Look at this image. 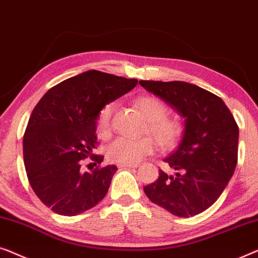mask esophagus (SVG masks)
I'll return each instance as SVG.
<instances>
[{"label":"esophagus","instance_id":"34e87169","mask_svg":"<svg viewBox=\"0 0 258 258\" xmlns=\"http://www.w3.org/2000/svg\"><path fill=\"white\" fill-rule=\"evenodd\" d=\"M118 167H119V168H126V167H127V168H137L138 165L137 164H133V165H118Z\"/></svg>","mask_w":258,"mask_h":258}]
</instances>
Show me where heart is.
I'll return each instance as SVG.
<instances>
[{
  "label": "heart",
  "instance_id": "b5f03b06",
  "mask_svg": "<svg viewBox=\"0 0 258 258\" xmlns=\"http://www.w3.org/2000/svg\"><path fill=\"white\" fill-rule=\"evenodd\" d=\"M136 104L141 115L147 121L145 133L153 138L161 147L169 148L174 146L182 133V122L180 119L167 117L168 108L155 97H141ZM113 111L114 104H107L98 113L96 130L99 137L107 138L110 136ZM153 151L154 143L151 138L133 140L121 137L108 145L106 158L118 165H133Z\"/></svg>",
  "mask_w": 258,
  "mask_h": 258
}]
</instances>
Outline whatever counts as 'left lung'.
I'll return each mask as SVG.
<instances>
[{
  "label": "left lung",
  "instance_id": "obj_1",
  "mask_svg": "<svg viewBox=\"0 0 258 258\" xmlns=\"http://www.w3.org/2000/svg\"><path fill=\"white\" fill-rule=\"evenodd\" d=\"M148 92L166 101L184 118L180 143L164 161L175 175L159 170L144 187L155 205L179 217L198 215L215 202L237 164L238 126L216 94L186 82L140 81Z\"/></svg>",
  "mask_w": 258,
  "mask_h": 258
}]
</instances>
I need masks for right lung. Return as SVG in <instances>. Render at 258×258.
<instances>
[{
    "label": "right lung",
    "instance_id": "right-lung-1",
    "mask_svg": "<svg viewBox=\"0 0 258 258\" xmlns=\"http://www.w3.org/2000/svg\"><path fill=\"white\" fill-rule=\"evenodd\" d=\"M137 79L90 70L65 79L36 105L23 137V157L30 186L53 213L75 216L93 208L106 195L117 167L82 173L81 160L97 164L99 111L136 88Z\"/></svg>",
    "mask_w": 258,
    "mask_h": 258
}]
</instances>
